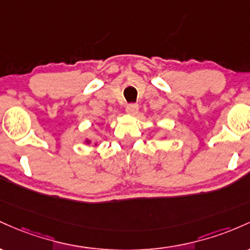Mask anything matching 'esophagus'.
I'll use <instances>...</instances> for the list:
<instances>
[{
	"label": "esophagus",
	"instance_id": "obj_1",
	"mask_svg": "<svg viewBox=\"0 0 250 250\" xmlns=\"http://www.w3.org/2000/svg\"><path fill=\"white\" fill-rule=\"evenodd\" d=\"M125 112L127 114H130V116H134V114H137V112H138V105H137V104H130V105L126 106Z\"/></svg>",
	"mask_w": 250,
	"mask_h": 250
}]
</instances>
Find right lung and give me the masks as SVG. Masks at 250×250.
I'll use <instances>...</instances> for the list:
<instances>
[{"label": "right lung", "instance_id": "right-lung-1", "mask_svg": "<svg viewBox=\"0 0 250 250\" xmlns=\"http://www.w3.org/2000/svg\"><path fill=\"white\" fill-rule=\"evenodd\" d=\"M85 143H86V144H87V145H91V144H92V139L86 138V139H85ZM94 145H97V143H94Z\"/></svg>", "mask_w": 250, "mask_h": 250}]
</instances>
